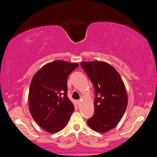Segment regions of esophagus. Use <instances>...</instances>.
I'll list each match as a JSON object with an SVG mask.
<instances>
[{"label":"esophagus","mask_w":157,"mask_h":157,"mask_svg":"<svg viewBox=\"0 0 157 157\" xmlns=\"http://www.w3.org/2000/svg\"><path fill=\"white\" fill-rule=\"evenodd\" d=\"M80 103H81V101H80V100H77V104L78 105H80Z\"/></svg>","instance_id":"obj_1"}]
</instances>
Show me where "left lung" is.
<instances>
[{
  "label": "left lung",
  "instance_id": "1",
  "mask_svg": "<svg viewBox=\"0 0 157 157\" xmlns=\"http://www.w3.org/2000/svg\"><path fill=\"white\" fill-rule=\"evenodd\" d=\"M82 69L94 84V114L87 124L93 130L105 133L115 128L125 113L128 96L124 84L113 66L104 61H83Z\"/></svg>",
  "mask_w": 157,
  "mask_h": 157
}]
</instances>
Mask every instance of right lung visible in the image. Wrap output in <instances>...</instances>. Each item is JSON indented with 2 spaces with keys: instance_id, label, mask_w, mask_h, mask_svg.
Wrapping results in <instances>:
<instances>
[{
  "instance_id": "1",
  "label": "right lung",
  "mask_w": 157,
  "mask_h": 157,
  "mask_svg": "<svg viewBox=\"0 0 157 157\" xmlns=\"http://www.w3.org/2000/svg\"><path fill=\"white\" fill-rule=\"evenodd\" d=\"M78 66L56 60L44 65L33 76L28 98L29 111L46 132H58L67 124L75 110L67 97V78Z\"/></svg>"
}]
</instances>
